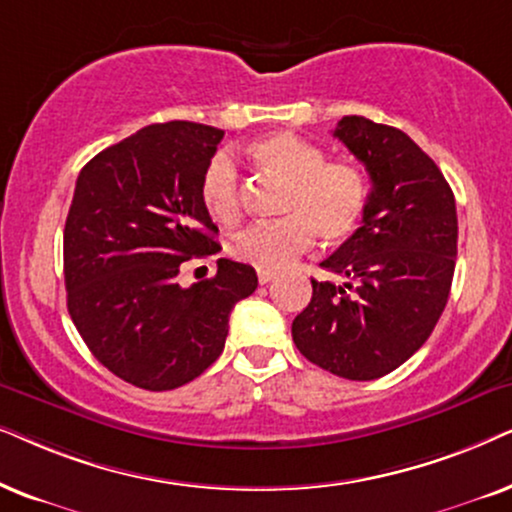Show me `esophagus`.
Returning a JSON list of instances; mask_svg holds the SVG:
<instances>
[{"instance_id": "34e87169", "label": "esophagus", "mask_w": 512, "mask_h": 512, "mask_svg": "<svg viewBox=\"0 0 512 512\" xmlns=\"http://www.w3.org/2000/svg\"><path fill=\"white\" fill-rule=\"evenodd\" d=\"M276 278L274 271H257V281H260V285H267Z\"/></svg>"}]
</instances>
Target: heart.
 <instances>
[{"label":"heart","instance_id":"heart-1","mask_svg":"<svg viewBox=\"0 0 512 512\" xmlns=\"http://www.w3.org/2000/svg\"><path fill=\"white\" fill-rule=\"evenodd\" d=\"M264 177L283 182L281 222L260 224L234 236L229 255L260 271H278L311 248L316 234L342 243L356 234L367 208V180L349 161H325V152L302 135L281 131L260 135L248 149ZM201 201L215 222L241 220V180L229 154L210 159L201 177Z\"/></svg>","mask_w":512,"mask_h":512}]
</instances>
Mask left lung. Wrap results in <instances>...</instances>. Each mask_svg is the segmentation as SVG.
<instances>
[{
	"label": "left lung",
	"mask_w": 512,
	"mask_h": 512,
	"mask_svg": "<svg viewBox=\"0 0 512 512\" xmlns=\"http://www.w3.org/2000/svg\"><path fill=\"white\" fill-rule=\"evenodd\" d=\"M335 138L363 161L372 189L363 224L327 260L342 285L311 278L292 339L313 365L351 381L393 372L445 311L456 264V203L445 175L410 135L344 117Z\"/></svg>",
	"instance_id": "1"
}]
</instances>
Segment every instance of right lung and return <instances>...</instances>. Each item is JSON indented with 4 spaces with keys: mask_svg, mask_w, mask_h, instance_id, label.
I'll return each instance as SVG.
<instances>
[{
    "mask_svg": "<svg viewBox=\"0 0 512 512\" xmlns=\"http://www.w3.org/2000/svg\"><path fill=\"white\" fill-rule=\"evenodd\" d=\"M224 131L192 121L145 126L81 168L67 213V311L109 372L147 391L185 386L220 358L229 313L252 295L248 264L182 288L180 264L220 250L201 177Z\"/></svg>",
    "mask_w": 512,
    "mask_h": 512,
    "instance_id": "right-lung-1",
    "label": "right lung"
}]
</instances>
